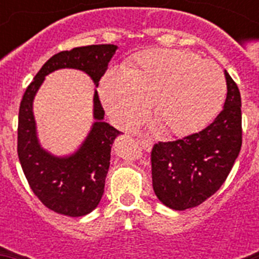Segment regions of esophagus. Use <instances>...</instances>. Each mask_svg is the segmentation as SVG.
I'll use <instances>...</instances> for the list:
<instances>
[{
  "mask_svg": "<svg viewBox=\"0 0 259 259\" xmlns=\"http://www.w3.org/2000/svg\"><path fill=\"white\" fill-rule=\"evenodd\" d=\"M139 144L143 146L146 152H150V150H152V148H153V141L148 140V139H139Z\"/></svg>",
  "mask_w": 259,
  "mask_h": 259,
  "instance_id": "34e87169",
  "label": "esophagus"
}]
</instances>
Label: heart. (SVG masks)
<instances>
[{
  "label": "heart",
  "instance_id": "obj_1",
  "mask_svg": "<svg viewBox=\"0 0 259 259\" xmlns=\"http://www.w3.org/2000/svg\"><path fill=\"white\" fill-rule=\"evenodd\" d=\"M100 95L119 127L134 128L149 113L166 134L187 136L202 130L219 113L226 97L223 72L192 52L149 49L128 71L111 68Z\"/></svg>",
  "mask_w": 259,
  "mask_h": 259
}]
</instances>
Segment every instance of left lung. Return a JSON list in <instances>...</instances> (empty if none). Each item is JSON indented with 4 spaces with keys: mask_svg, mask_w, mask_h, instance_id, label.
<instances>
[{
    "mask_svg": "<svg viewBox=\"0 0 259 259\" xmlns=\"http://www.w3.org/2000/svg\"><path fill=\"white\" fill-rule=\"evenodd\" d=\"M227 97L211 124L152 150L155 196L172 210L198 206L221 188L241 149V96L224 70Z\"/></svg>",
    "mask_w": 259,
    "mask_h": 259,
    "instance_id": "1",
    "label": "left lung"
}]
</instances>
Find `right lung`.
Segmentation results:
<instances>
[{
	"instance_id": "obj_1",
	"label": "right lung",
	"mask_w": 259,
	"mask_h": 259,
	"mask_svg": "<svg viewBox=\"0 0 259 259\" xmlns=\"http://www.w3.org/2000/svg\"><path fill=\"white\" fill-rule=\"evenodd\" d=\"M118 47L89 45L54 54L26 89L18 118V157L28 184L48 209L67 217H83L97 207L104 194L110 153L118 130L104 122L105 111L95 89L93 119L88 135L74 153L56 155L42 148L33 101L45 77L57 70L83 71L96 87Z\"/></svg>"
}]
</instances>
